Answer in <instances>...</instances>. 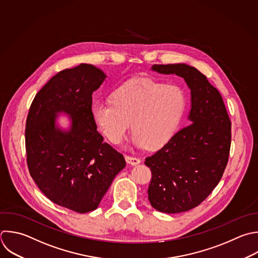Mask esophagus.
Here are the masks:
<instances>
[{
  "mask_svg": "<svg viewBox=\"0 0 258 258\" xmlns=\"http://www.w3.org/2000/svg\"><path fill=\"white\" fill-rule=\"evenodd\" d=\"M125 159L127 161V163L131 164V165H137L140 163V159L131 155H125Z\"/></svg>",
  "mask_w": 258,
  "mask_h": 258,
  "instance_id": "34e87169",
  "label": "esophagus"
}]
</instances>
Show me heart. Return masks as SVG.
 <instances>
[{
	"label": "heart",
	"instance_id": "1",
	"mask_svg": "<svg viewBox=\"0 0 258 258\" xmlns=\"http://www.w3.org/2000/svg\"><path fill=\"white\" fill-rule=\"evenodd\" d=\"M185 108L183 91L176 86L137 79L114 90L111 100L92 105V116L100 132L114 144L121 143L130 127L134 142L156 147L177 126Z\"/></svg>",
	"mask_w": 258,
	"mask_h": 258
}]
</instances>
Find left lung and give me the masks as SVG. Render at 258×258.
I'll return each instance as SVG.
<instances>
[{"label":"left lung","instance_id":"left-lung-1","mask_svg":"<svg viewBox=\"0 0 258 258\" xmlns=\"http://www.w3.org/2000/svg\"><path fill=\"white\" fill-rule=\"evenodd\" d=\"M152 70L184 79L191 95L189 124L145 158L151 170L148 200L159 212L175 214L199 206L217 186L227 166L231 121L219 91L197 69L184 63Z\"/></svg>","mask_w":258,"mask_h":258}]
</instances>
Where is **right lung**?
<instances>
[{"mask_svg":"<svg viewBox=\"0 0 258 258\" xmlns=\"http://www.w3.org/2000/svg\"><path fill=\"white\" fill-rule=\"evenodd\" d=\"M106 75L92 64L64 70L36 94L27 116L25 144L30 175L54 204L77 213L98 208L126 161L104 142L92 116L93 92ZM71 115L72 128H55V115Z\"/></svg>","mask_w":258,"mask_h":258,"instance_id":"1","label":"right lung"}]
</instances>
